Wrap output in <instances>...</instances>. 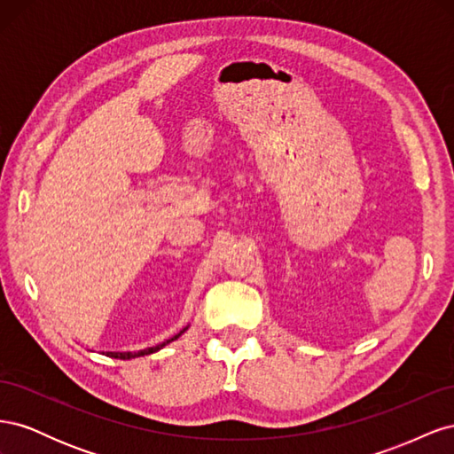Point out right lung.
I'll list each match as a JSON object with an SVG mask.
<instances>
[{"label": "right lung", "mask_w": 454, "mask_h": 454, "mask_svg": "<svg viewBox=\"0 0 454 454\" xmlns=\"http://www.w3.org/2000/svg\"><path fill=\"white\" fill-rule=\"evenodd\" d=\"M189 329V325H185L180 333H176L174 337H170L168 340L160 342V345H155V347H149V348H144V350H138V352H107L109 358H115V360H132V358H140V356H147V354H153V352H159L162 347H167L168 342L176 340L177 337H182L185 332Z\"/></svg>", "instance_id": "1"}]
</instances>
